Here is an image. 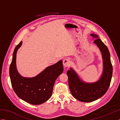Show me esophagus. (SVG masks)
Returning <instances> with one entry per match:
<instances>
[{"mask_svg": "<svg viewBox=\"0 0 120 120\" xmlns=\"http://www.w3.org/2000/svg\"><path fill=\"white\" fill-rule=\"evenodd\" d=\"M70 64H71V61L69 59L66 58L63 60V64L65 67H68V66H69L70 65Z\"/></svg>", "mask_w": 120, "mask_h": 120, "instance_id": "obj_1", "label": "esophagus"}]
</instances>
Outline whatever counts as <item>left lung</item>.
I'll return each mask as SVG.
<instances>
[{
  "label": "left lung",
  "mask_w": 120,
  "mask_h": 120,
  "mask_svg": "<svg viewBox=\"0 0 120 120\" xmlns=\"http://www.w3.org/2000/svg\"><path fill=\"white\" fill-rule=\"evenodd\" d=\"M91 36L95 39L94 43L98 46L102 54L103 71L101 78L95 82L86 83L80 79L73 68H70L67 72L68 85L72 95L77 100L86 103L95 101L106 93L110 86L113 70L107 47L98 35L91 34Z\"/></svg>",
  "instance_id": "left-lung-1"
}]
</instances>
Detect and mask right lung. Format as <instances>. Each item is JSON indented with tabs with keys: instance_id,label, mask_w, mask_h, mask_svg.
<instances>
[{
	"instance_id": "1",
	"label": "right lung",
	"mask_w": 120,
	"mask_h": 120,
	"mask_svg": "<svg viewBox=\"0 0 120 120\" xmlns=\"http://www.w3.org/2000/svg\"><path fill=\"white\" fill-rule=\"evenodd\" d=\"M22 44L21 41L15 48L10 66L12 86L15 93L21 99L32 105H40L52 96L56 79L63 71L62 61L46 68L35 77H22L17 72L16 65V53Z\"/></svg>"
}]
</instances>
